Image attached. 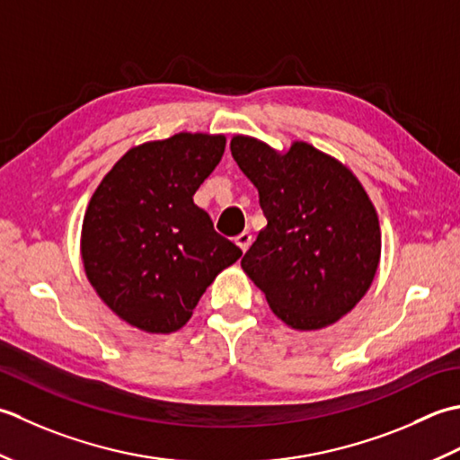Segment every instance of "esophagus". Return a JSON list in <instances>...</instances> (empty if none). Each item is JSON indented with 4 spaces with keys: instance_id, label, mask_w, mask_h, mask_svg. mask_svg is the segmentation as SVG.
<instances>
[{
    "instance_id": "obj_1",
    "label": "esophagus",
    "mask_w": 460,
    "mask_h": 460,
    "mask_svg": "<svg viewBox=\"0 0 460 460\" xmlns=\"http://www.w3.org/2000/svg\"><path fill=\"white\" fill-rule=\"evenodd\" d=\"M234 242H236V246H240L242 252H246L250 248V243H252V234L242 232V234H238L236 238H234Z\"/></svg>"
}]
</instances>
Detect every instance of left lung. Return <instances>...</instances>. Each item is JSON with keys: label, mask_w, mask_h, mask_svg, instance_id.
Instances as JSON below:
<instances>
[{"label": "left lung", "mask_w": 460, "mask_h": 460, "mask_svg": "<svg viewBox=\"0 0 460 460\" xmlns=\"http://www.w3.org/2000/svg\"><path fill=\"white\" fill-rule=\"evenodd\" d=\"M230 151L268 218L242 270L292 330L335 323L361 302L379 268L381 228L369 194L348 166L304 140L276 151L234 135Z\"/></svg>", "instance_id": "1"}]
</instances>
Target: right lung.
I'll list each match as a JSON object with an SVG mask.
<instances>
[{
	"instance_id": "1",
	"label": "right lung",
	"mask_w": 460,
	"mask_h": 460,
	"mask_svg": "<svg viewBox=\"0 0 460 460\" xmlns=\"http://www.w3.org/2000/svg\"><path fill=\"white\" fill-rule=\"evenodd\" d=\"M224 146L226 137L208 133L148 140L128 148L91 196L83 268L102 304L140 332L181 330L206 288L242 256L192 200Z\"/></svg>"
}]
</instances>
